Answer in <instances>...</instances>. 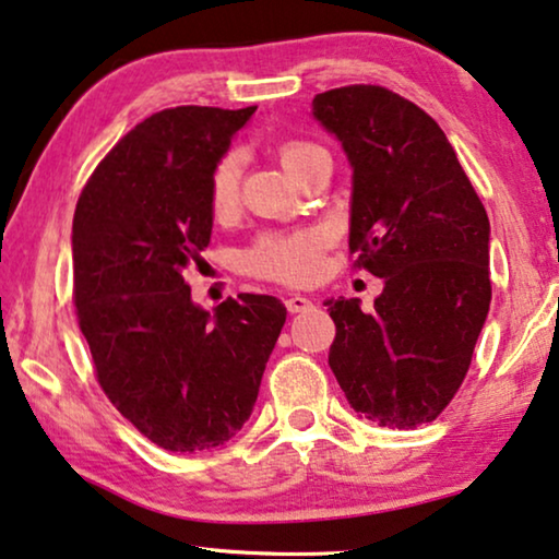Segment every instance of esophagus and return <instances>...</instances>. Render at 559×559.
<instances>
[{"label":"esophagus","instance_id":"obj_1","mask_svg":"<svg viewBox=\"0 0 559 559\" xmlns=\"http://www.w3.org/2000/svg\"><path fill=\"white\" fill-rule=\"evenodd\" d=\"M285 307H287V312H307L312 307V299H307V297H302V295H289L287 299H285Z\"/></svg>","mask_w":559,"mask_h":559}]
</instances>
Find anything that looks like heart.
<instances>
[{
  "label": "heart",
  "instance_id": "b5f03b06",
  "mask_svg": "<svg viewBox=\"0 0 559 559\" xmlns=\"http://www.w3.org/2000/svg\"><path fill=\"white\" fill-rule=\"evenodd\" d=\"M320 151L310 141H285L280 160L289 174L299 176L305 160ZM206 204L214 219H226L239 204V156L224 153L216 158L206 179ZM328 231L320 226H302L289 231H264L241 252V270L252 277L280 282V285H307L318 277Z\"/></svg>",
  "mask_w": 559,
  "mask_h": 559
}]
</instances>
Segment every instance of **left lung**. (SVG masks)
Masks as SVG:
<instances>
[{
    "label": "left lung",
    "mask_w": 559,
    "mask_h": 559,
    "mask_svg": "<svg viewBox=\"0 0 559 559\" xmlns=\"http://www.w3.org/2000/svg\"><path fill=\"white\" fill-rule=\"evenodd\" d=\"M353 166L350 254L383 277L373 312L328 299V362L360 416L431 424L472 366L491 302L489 216L439 123L380 85L314 95Z\"/></svg>",
    "instance_id": "8db88e82"
}]
</instances>
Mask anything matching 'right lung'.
Returning <instances> with one entry per match:
<instances>
[{
    "mask_svg": "<svg viewBox=\"0 0 559 559\" xmlns=\"http://www.w3.org/2000/svg\"><path fill=\"white\" fill-rule=\"evenodd\" d=\"M257 105L153 112L108 151L72 219V299L112 406L166 451H204L245 426L285 325L277 297L191 302L183 270L212 239L206 179Z\"/></svg>",
    "mask_w": 559,
    "mask_h": 559,
    "instance_id": "right-lung-1",
    "label": "right lung"
}]
</instances>
